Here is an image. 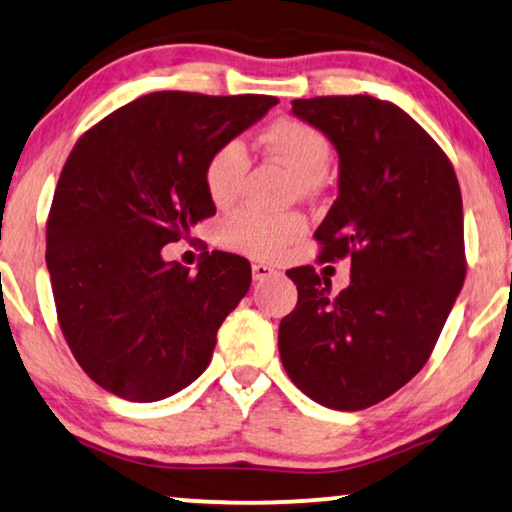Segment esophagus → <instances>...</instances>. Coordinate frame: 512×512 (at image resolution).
Masks as SVG:
<instances>
[{
  "instance_id": "1",
  "label": "esophagus",
  "mask_w": 512,
  "mask_h": 512,
  "mask_svg": "<svg viewBox=\"0 0 512 512\" xmlns=\"http://www.w3.org/2000/svg\"><path fill=\"white\" fill-rule=\"evenodd\" d=\"M275 275H277V270L270 268L268 263H254V265H251V277H254V282H263V279H270Z\"/></svg>"
}]
</instances>
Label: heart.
<instances>
[{"label": "heart", "mask_w": 512, "mask_h": 512, "mask_svg": "<svg viewBox=\"0 0 512 512\" xmlns=\"http://www.w3.org/2000/svg\"><path fill=\"white\" fill-rule=\"evenodd\" d=\"M258 144L272 158H279L298 174L300 193L317 191L319 177L331 163V142L312 125L296 118H279L261 132ZM249 170L247 149L237 139H228L209 153L205 191L214 205L226 207L242 191ZM305 233V219L296 212H263L256 207H240L230 212L219 226L223 247L256 258H272Z\"/></svg>", "instance_id": "obj_1"}]
</instances>
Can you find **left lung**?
<instances>
[{
  "instance_id": "obj_1",
  "label": "left lung",
  "mask_w": 512,
  "mask_h": 512,
  "mask_svg": "<svg viewBox=\"0 0 512 512\" xmlns=\"http://www.w3.org/2000/svg\"><path fill=\"white\" fill-rule=\"evenodd\" d=\"M338 151V198L314 237L321 261L352 258L349 286L312 265L286 272L298 305L279 324L291 382L326 408L363 410L429 359L466 277L464 207L443 149L373 95L293 100Z\"/></svg>"
}]
</instances>
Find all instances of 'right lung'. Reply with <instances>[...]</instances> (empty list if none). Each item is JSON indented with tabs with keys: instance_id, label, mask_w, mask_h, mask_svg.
Instances as JSON below:
<instances>
[{
	"instance_id": "1",
	"label": "right lung",
	"mask_w": 512,
	"mask_h": 512,
	"mask_svg": "<svg viewBox=\"0 0 512 512\" xmlns=\"http://www.w3.org/2000/svg\"><path fill=\"white\" fill-rule=\"evenodd\" d=\"M277 97L163 90L90 128L62 167L46 228L60 328L90 380L135 403L205 373L216 331L251 284L247 258L212 251L195 275L163 247L216 214L205 163Z\"/></svg>"
}]
</instances>
